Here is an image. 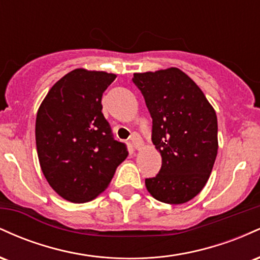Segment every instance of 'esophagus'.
Masks as SVG:
<instances>
[{
    "label": "esophagus",
    "mask_w": 260,
    "mask_h": 260,
    "mask_svg": "<svg viewBox=\"0 0 260 260\" xmlns=\"http://www.w3.org/2000/svg\"><path fill=\"white\" fill-rule=\"evenodd\" d=\"M131 144H132V147L134 149H139L140 144H142V140H140L139 136H137V134H132V137H131Z\"/></svg>",
    "instance_id": "1"
}]
</instances>
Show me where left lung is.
Segmentation results:
<instances>
[{"instance_id":"1","label":"left lung","mask_w":260,"mask_h":260,"mask_svg":"<svg viewBox=\"0 0 260 260\" xmlns=\"http://www.w3.org/2000/svg\"><path fill=\"white\" fill-rule=\"evenodd\" d=\"M153 120L151 140L162 165L145 186L156 201L183 204L203 189L217 154V118L213 106L178 68L136 73Z\"/></svg>"}]
</instances>
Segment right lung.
Segmentation results:
<instances>
[{
	"label": "right lung",
	"mask_w": 260,
	"mask_h": 260,
	"mask_svg": "<svg viewBox=\"0 0 260 260\" xmlns=\"http://www.w3.org/2000/svg\"><path fill=\"white\" fill-rule=\"evenodd\" d=\"M112 73L78 68L50 89L39 107L35 140L41 170L57 194L72 203L94 199L127 157L113 138L101 98Z\"/></svg>",
	"instance_id": "1"
}]
</instances>
